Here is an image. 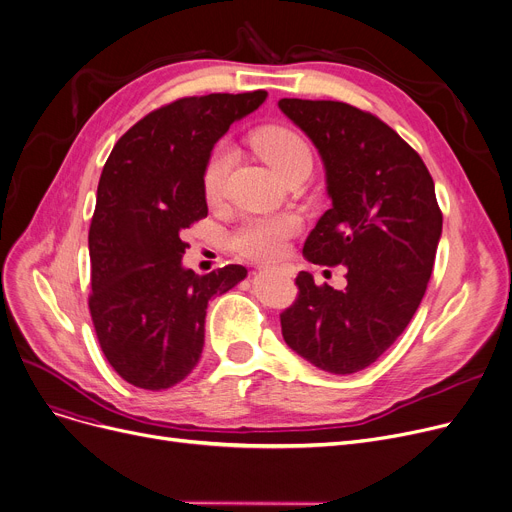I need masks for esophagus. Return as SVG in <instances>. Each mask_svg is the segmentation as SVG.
<instances>
[{
    "label": "esophagus",
    "mask_w": 512,
    "mask_h": 512,
    "mask_svg": "<svg viewBox=\"0 0 512 512\" xmlns=\"http://www.w3.org/2000/svg\"><path fill=\"white\" fill-rule=\"evenodd\" d=\"M256 268H258V270H270V268H275V266H270V264H258Z\"/></svg>",
    "instance_id": "34e87169"
}]
</instances>
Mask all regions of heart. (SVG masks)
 I'll return each mask as SVG.
<instances>
[{
    "label": "heart",
    "mask_w": 512,
    "mask_h": 512,
    "mask_svg": "<svg viewBox=\"0 0 512 512\" xmlns=\"http://www.w3.org/2000/svg\"><path fill=\"white\" fill-rule=\"evenodd\" d=\"M254 148L260 157L281 177L299 165H312V150L308 142L291 128L268 126L254 134ZM233 163V148L229 142H219L210 150L202 171V190L206 200H217L223 192L227 173ZM299 227L295 215H264L248 217L231 233L235 252L250 258H275L285 250L289 235Z\"/></svg>",
    "instance_id": "b5f03b06"
}]
</instances>
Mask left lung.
I'll list each match as a JSON object with an SVG mask.
<instances>
[{"label": "left lung", "mask_w": 512, "mask_h": 512, "mask_svg": "<svg viewBox=\"0 0 512 512\" xmlns=\"http://www.w3.org/2000/svg\"><path fill=\"white\" fill-rule=\"evenodd\" d=\"M314 142L333 200L304 244L314 264L347 266V287L297 275L285 343L316 368L353 374L393 345L426 293L442 213L422 157L376 115L341 101L281 99Z\"/></svg>", "instance_id": "1"}]
</instances>
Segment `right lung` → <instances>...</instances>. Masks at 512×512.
Segmentation results:
<instances>
[{"label": "right lung", "mask_w": 512, "mask_h": 512, "mask_svg": "<svg viewBox=\"0 0 512 512\" xmlns=\"http://www.w3.org/2000/svg\"><path fill=\"white\" fill-rule=\"evenodd\" d=\"M266 95L163 105L117 140L103 167L88 231V308L107 362L138 388H171L196 368L210 297L248 275L242 264L208 275L184 268L182 233L208 215L202 171L210 150Z\"/></svg>", "instance_id": "obj_1"}]
</instances>
